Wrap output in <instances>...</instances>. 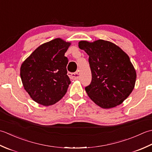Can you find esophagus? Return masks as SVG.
<instances>
[{"mask_svg":"<svg viewBox=\"0 0 152 152\" xmlns=\"http://www.w3.org/2000/svg\"><path fill=\"white\" fill-rule=\"evenodd\" d=\"M68 75L70 77L71 79H79L80 77V74L79 71H77V72H75V73H68Z\"/></svg>","mask_w":152,"mask_h":152,"instance_id":"34e87169","label":"esophagus"}]
</instances>
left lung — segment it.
<instances>
[{
  "instance_id": "left-lung-1",
  "label": "left lung",
  "mask_w": 152,
  "mask_h": 152,
  "mask_svg": "<svg viewBox=\"0 0 152 152\" xmlns=\"http://www.w3.org/2000/svg\"><path fill=\"white\" fill-rule=\"evenodd\" d=\"M79 47L89 56L91 84L85 91L94 103L104 109L122 104L134 88L137 73L129 56L110 41H80Z\"/></svg>"
}]
</instances>
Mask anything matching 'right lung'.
Returning <instances> with one entry per match:
<instances>
[{"instance_id": "obj_1", "label": "right lung", "mask_w": 152, "mask_h": 152, "mask_svg": "<svg viewBox=\"0 0 152 152\" xmlns=\"http://www.w3.org/2000/svg\"><path fill=\"white\" fill-rule=\"evenodd\" d=\"M70 45L60 38L52 40L39 46L21 64L23 87L37 103L51 106L66 94L71 81L64 55Z\"/></svg>"}]
</instances>
